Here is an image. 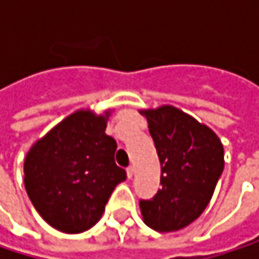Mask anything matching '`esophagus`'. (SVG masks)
Segmentation results:
<instances>
[{
  "label": "esophagus",
  "mask_w": 259,
  "mask_h": 259,
  "mask_svg": "<svg viewBox=\"0 0 259 259\" xmlns=\"http://www.w3.org/2000/svg\"><path fill=\"white\" fill-rule=\"evenodd\" d=\"M126 172H127V177H129V179H132V177H133V174H135V168H133V166H129Z\"/></svg>",
  "instance_id": "34e87169"
}]
</instances>
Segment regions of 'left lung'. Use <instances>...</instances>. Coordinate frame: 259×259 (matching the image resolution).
<instances>
[{
    "label": "left lung",
    "mask_w": 259,
    "mask_h": 259,
    "mask_svg": "<svg viewBox=\"0 0 259 259\" xmlns=\"http://www.w3.org/2000/svg\"><path fill=\"white\" fill-rule=\"evenodd\" d=\"M141 114L148 121L162 169V187L151 199L139 201L141 214L154 231H179L208 205L224 171V145L210 127L171 105Z\"/></svg>",
    "instance_id": "1"
}]
</instances>
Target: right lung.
Listing matches in <instances>:
<instances>
[{"instance_id":"obj_1","label":"right lung","mask_w":259,"mask_h":259,"mask_svg":"<svg viewBox=\"0 0 259 259\" xmlns=\"http://www.w3.org/2000/svg\"><path fill=\"white\" fill-rule=\"evenodd\" d=\"M109 115L79 109L26 153V193L38 214L61 233L94 227L115 186L126 180L114 159L117 142L105 133Z\"/></svg>"}]
</instances>
